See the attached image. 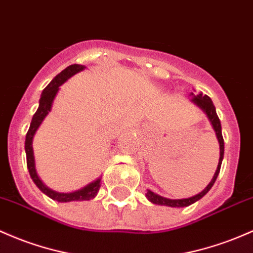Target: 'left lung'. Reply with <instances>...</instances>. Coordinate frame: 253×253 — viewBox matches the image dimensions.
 Returning <instances> with one entry per match:
<instances>
[{
  "instance_id": "obj_1",
  "label": "left lung",
  "mask_w": 253,
  "mask_h": 253,
  "mask_svg": "<svg viewBox=\"0 0 253 253\" xmlns=\"http://www.w3.org/2000/svg\"><path fill=\"white\" fill-rule=\"evenodd\" d=\"M193 95V93H192ZM192 101L198 105L201 109H203V112L207 114V116L209 118L210 122L212 125V128L215 129L216 132V137H217L218 143H220V161H218V166L217 169L215 171V175H213L212 180L210 181V184L202 191L201 193H198L197 196L191 197V198H185V199H168L165 198V197H161L158 194L151 192V191H148L146 193V198L149 199L150 202H152L154 204H158V205H167V207H173V208H181V207H188V205L193 204L194 202L199 201L202 197H204L205 194L209 192L210 188L212 187V185L215 184L216 179H217L218 173H220L221 169V165H222V160H223V154H224V143H223V137H222V131H221V122L220 119H218L217 114H216V109L215 105H213L212 101L210 99L209 96L203 95V93H199V95L193 96Z\"/></svg>"
}]
</instances>
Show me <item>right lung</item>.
I'll return each instance as SVG.
<instances>
[{
    "label": "right lung",
    "mask_w": 253,
    "mask_h": 253,
    "mask_svg": "<svg viewBox=\"0 0 253 253\" xmlns=\"http://www.w3.org/2000/svg\"><path fill=\"white\" fill-rule=\"evenodd\" d=\"M85 67L82 65H71L67 68L63 69L61 73L57 74L54 79L50 82V84L46 86L45 88L42 92L41 99H40V107H38L37 112L33 115L31 125H30V128L27 131L26 139H25V151H26V163L27 168H29L30 175L33 180L37 187L40 188L43 193H45L46 196L50 197L51 199L57 202H73V201H88V199L95 198L96 194L98 193L99 187H101V179H97L96 181L91 182L87 186H85L82 190L76 191V192L72 193H59L55 192V191L50 190L46 187L43 182L41 181L40 177H38L37 173H36L35 168V158H33V149H32V139L33 135H35L36 131L38 129L42 121L44 120L46 115H48L50 109H51L52 101H54L55 96H56L57 91H59L60 85H62L66 80L69 79L72 76L78 73V72L83 71Z\"/></svg>",
    "instance_id": "1"
}]
</instances>
